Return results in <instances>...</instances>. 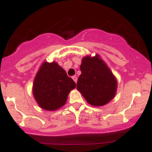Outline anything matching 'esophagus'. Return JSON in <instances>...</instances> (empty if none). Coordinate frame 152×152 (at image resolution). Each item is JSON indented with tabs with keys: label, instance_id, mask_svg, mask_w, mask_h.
Listing matches in <instances>:
<instances>
[{
	"label": "esophagus",
	"instance_id": "1",
	"mask_svg": "<svg viewBox=\"0 0 152 152\" xmlns=\"http://www.w3.org/2000/svg\"><path fill=\"white\" fill-rule=\"evenodd\" d=\"M72 79H73L74 81H75V83H77V76H73V77H72Z\"/></svg>",
	"mask_w": 152,
	"mask_h": 152
}]
</instances>
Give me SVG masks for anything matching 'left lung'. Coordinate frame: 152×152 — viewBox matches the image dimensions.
<instances>
[{
  "label": "left lung",
  "instance_id": "8db88e82",
  "mask_svg": "<svg viewBox=\"0 0 152 152\" xmlns=\"http://www.w3.org/2000/svg\"><path fill=\"white\" fill-rule=\"evenodd\" d=\"M77 89L86 101L94 107H101L112 100L117 90V80L100 56H87L80 66Z\"/></svg>",
  "mask_w": 152,
  "mask_h": 152
}]
</instances>
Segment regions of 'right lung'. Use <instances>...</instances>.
<instances>
[{"instance_id":"obj_1","label":"right lung","mask_w":152,"mask_h":152,"mask_svg":"<svg viewBox=\"0 0 152 152\" xmlns=\"http://www.w3.org/2000/svg\"><path fill=\"white\" fill-rule=\"evenodd\" d=\"M75 87V81L57 62L44 61L34 78L33 94L42 109L54 111L65 104Z\"/></svg>"}]
</instances>
